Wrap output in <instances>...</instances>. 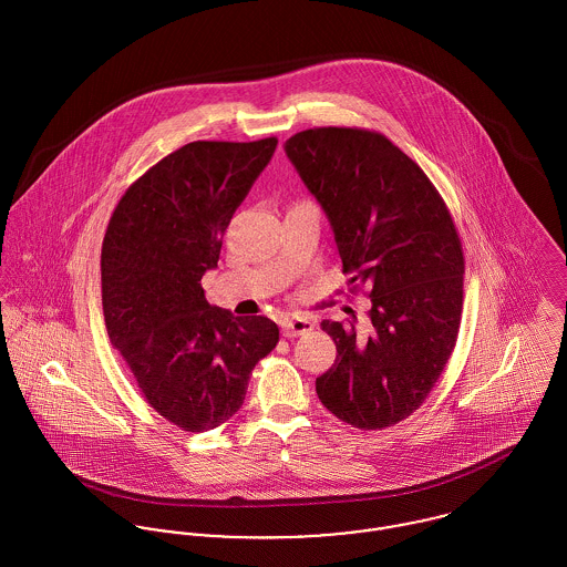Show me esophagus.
I'll return each mask as SVG.
<instances>
[{
  "instance_id": "1",
  "label": "esophagus",
  "mask_w": 567,
  "mask_h": 567,
  "mask_svg": "<svg viewBox=\"0 0 567 567\" xmlns=\"http://www.w3.org/2000/svg\"><path fill=\"white\" fill-rule=\"evenodd\" d=\"M312 329H315L312 319H301V317L288 319V321L281 323V333H284L286 338H297V336H303V333H308V331H312Z\"/></svg>"
}]
</instances>
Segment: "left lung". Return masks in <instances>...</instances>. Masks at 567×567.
<instances>
[{
  "mask_svg": "<svg viewBox=\"0 0 567 567\" xmlns=\"http://www.w3.org/2000/svg\"><path fill=\"white\" fill-rule=\"evenodd\" d=\"M286 155L331 225L349 286L371 297L369 331L323 321L336 342L317 395L360 430L400 423L441 378L461 327L465 259L454 220L423 169L362 128H310Z\"/></svg>",
  "mask_w": 567,
  "mask_h": 567,
  "instance_id": "1",
  "label": "left lung"
}]
</instances>
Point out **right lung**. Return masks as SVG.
Instances as JSON below:
<instances>
[{"label":"right lung","instance_id":"right-lung-1","mask_svg":"<svg viewBox=\"0 0 567 567\" xmlns=\"http://www.w3.org/2000/svg\"><path fill=\"white\" fill-rule=\"evenodd\" d=\"M275 148V137L185 144L126 189L104 234L102 310L111 344L146 402L187 432L231 419L255 364L279 342L270 319L209 306L200 286Z\"/></svg>","mask_w":567,"mask_h":567}]
</instances>
